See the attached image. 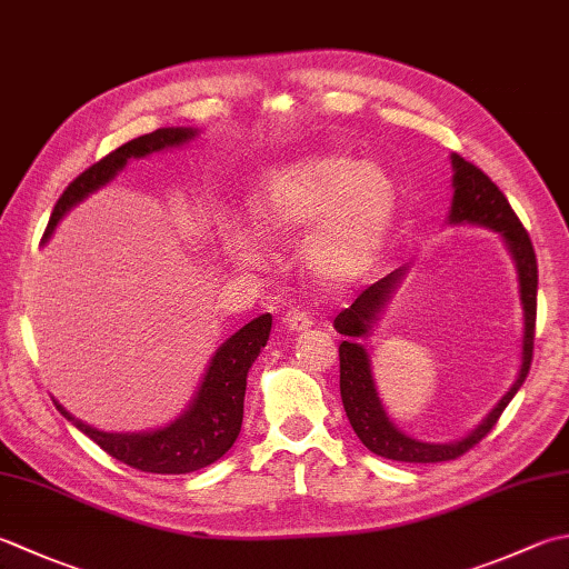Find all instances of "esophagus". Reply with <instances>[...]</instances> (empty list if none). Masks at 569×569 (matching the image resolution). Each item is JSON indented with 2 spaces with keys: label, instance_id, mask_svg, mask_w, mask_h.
Segmentation results:
<instances>
[{
  "label": "esophagus",
  "instance_id": "esophagus-1",
  "mask_svg": "<svg viewBox=\"0 0 569 569\" xmlns=\"http://www.w3.org/2000/svg\"><path fill=\"white\" fill-rule=\"evenodd\" d=\"M286 328L291 332H303L313 328V318H310L306 310H291V313L286 316Z\"/></svg>",
  "mask_w": 569,
  "mask_h": 569
}]
</instances>
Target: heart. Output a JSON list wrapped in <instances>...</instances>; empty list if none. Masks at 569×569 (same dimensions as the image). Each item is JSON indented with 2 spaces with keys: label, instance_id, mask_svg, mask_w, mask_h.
I'll use <instances>...</instances> for the list:
<instances>
[{
  "label": "heart",
  "instance_id": "1",
  "mask_svg": "<svg viewBox=\"0 0 569 569\" xmlns=\"http://www.w3.org/2000/svg\"><path fill=\"white\" fill-rule=\"evenodd\" d=\"M397 209V187L377 162L310 154L278 164L251 194L256 227L273 239L303 233L298 261L322 286L360 278L380 256ZM239 259L253 256L251 233H233Z\"/></svg>",
  "mask_w": 569,
  "mask_h": 569
}]
</instances>
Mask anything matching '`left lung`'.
<instances>
[{"instance_id":"1","label":"left lung","mask_w":569,"mask_h":569,"mask_svg":"<svg viewBox=\"0 0 569 569\" xmlns=\"http://www.w3.org/2000/svg\"><path fill=\"white\" fill-rule=\"evenodd\" d=\"M451 209L449 224L453 227H483L496 231L503 239L510 259L516 263L518 273V296L522 308V340H520V367L516 382L510 385L508 392L498 399V405L478 421L459 441L433 443L419 441L399 429L392 419L387 417L382 399L377 395L372 360L367 338L372 336L377 320L382 318L385 308L392 300L395 291L402 283L407 266L387 273L380 281L355 298L350 308H345L336 318V330L345 340L340 342V397L342 407L348 411V419L358 433L360 441L377 456L405 463H439L459 459L469 449H473L488 431L496 427L498 417L510 405V399L518 395V389L526 382L532 362V340H536V308H538V261L536 251L526 227L520 224L516 211L510 209L506 194L491 182V177L483 174L476 164L466 162L461 154L451 152Z\"/></svg>"}]
</instances>
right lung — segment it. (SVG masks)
Instances as JSON below:
<instances>
[{"instance_id": "add662e5", "label": "right lung", "mask_w": 569, "mask_h": 569, "mask_svg": "<svg viewBox=\"0 0 569 569\" xmlns=\"http://www.w3.org/2000/svg\"><path fill=\"white\" fill-rule=\"evenodd\" d=\"M199 136L197 128H160L148 136H140L116 152L106 154L103 160L88 167L76 180L66 187V192L56 202L49 227L43 231V241L51 239L56 224L81 204L86 197L98 192L128 164V160L148 158L152 152L170 148H182ZM271 336V313H263L247 322L241 330L219 345L211 355L202 382L197 387L192 402L170 425L152 431H103L86 421L76 419L69 409L59 407L61 415L73 421L88 439H93L100 449L113 459L148 473H192L204 466L219 461L233 441H237L243 419V395H247V377L253 360L259 358Z\"/></svg>"}]
</instances>
